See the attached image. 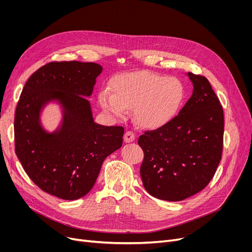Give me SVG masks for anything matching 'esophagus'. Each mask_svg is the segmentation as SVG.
<instances>
[{"mask_svg":"<svg viewBox=\"0 0 252 252\" xmlns=\"http://www.w3.org/2000/svg\"><path fill=\"white\" fill-rule=\"evenodd\" d=\"M124 140H125L126 143L134 142V141H135V134L133 133V131H130V130L126 131V134H125V136H124Z\"/></svg>","mask_w":252,"mask_h":252,"instance_id":"1","label":"esophagus"}]
</instances>
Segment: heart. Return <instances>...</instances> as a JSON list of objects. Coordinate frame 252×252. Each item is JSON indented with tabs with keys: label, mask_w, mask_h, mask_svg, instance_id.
<instances>
[{
	"label": "heart",
	"mask_w": 252,
	"mask_h": 252,
	"mask_svg": "<svg viewBox=\"0 0 252 252\" xmlns=\"http://www.w3.org/2000/svg\"><path fill=\"white\" fill-rule=\"evenodd\" d=\"M111 90L99 92L101 108L116 118L124 117L126 109H134L137 123L146 128L161 127L173 121L185 95L178 78L149 71L119 75L112 82Z\"/></svg>",
	"instance_id": "obj_1"
}]
</instances>
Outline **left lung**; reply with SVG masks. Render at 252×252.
<instances>
[{
  "mask_svg": "<svg viewBox=\"0 0 252 252\" xmlns=\"http://www.w3.org/2000/svg\"><path fill=\"white\" fill-rule=\"evenodd\" d=\"M192 96L179 115L138 143L144 151L140 175L146 191L166 201H181L200 192L220 161L223 112L207 78L186 73Z\"/></svg>",
  "mask_w": 252,
  "mask_h": 252,
  "instance_id": "left-lung-1",
  "label": "left lung"
}]
</instances>
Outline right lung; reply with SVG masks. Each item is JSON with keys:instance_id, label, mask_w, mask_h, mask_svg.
Masks as SVG:
<instances>
[{"instance_id": "add662e5", "label": "right lung", "mask_w": 252, "mask_h": 252, "mask_svg": "<svg viewBox=\"0 0 252 252\" xmlns=\"http://www.w3.org/2000/svg\"><path fill=\"white\" fill-rule=\"evenodd\" d=\"M102 66L93 62H51L26 82L18 101L15 152L25 173L43 191L75 200L94 187L104 159L122 147L124 127L94 122L91 103ZM50 103L62 111L59 126L44 128Z\"/></svg>"}]
</instances>
